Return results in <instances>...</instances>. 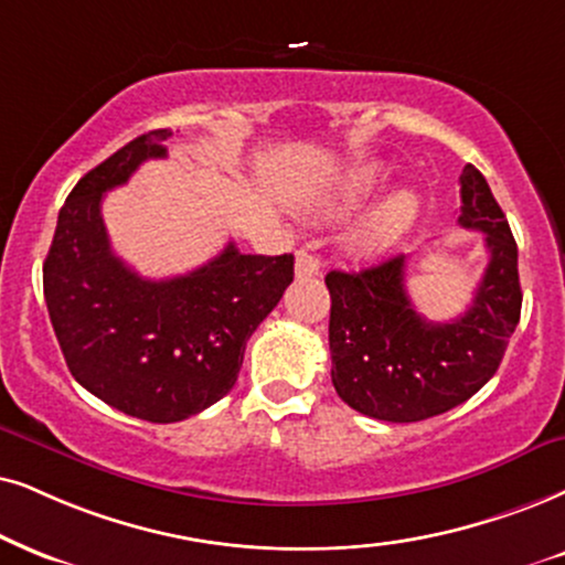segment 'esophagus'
<instances>
[{"label":"esophagus","mask_w":565,"mask_h":565,"mask_svg":"<svg viewBox=\"0 0 565 565\" xmlns=\"http://www.w3.org/2000/svg\"><path fill=\"white\" fill-rule=\"evenodd\" d=\"M320 268H323V263H320L318 255L307 253V249H302V253H297V278H312L320 274Z\"/></svg>","instance_id":"1"}]
</instances>
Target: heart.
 I'll list each match as a JSON object with an SVG mask.
<instances>
[{
  "instance_id": "1",
  "label": "heart",
  "mask_w": 565,
  "mask_h": 565,
  "mask_svg": "<svg viewBox=\"0 0 565 565\" xmlns=\"http://www.w3.org/2000/svg\"><path fill=\"white\" fill-rule=\"evenodd\" d=\"M377 184H381V174H377L375 167H356L341 177L331 195L320 200L318 211L323 216H344V213L354 211L367 195H373ZM417 209L419 203L412 192H396L383 205H377V211H373V216L365 221V226L356 234V245L362 249H377L388 245L398 234L409 230L412 221L417 218Z\"/></svg>"
}]
</instances>
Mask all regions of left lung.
Here are the masks:
<instances>
[{
	"instance_id": "left-lung-1",
	"label": "left lung",
	"mask_w": 565,
	"mask_h": 565,
	"mask_svg": "<svg viewBox=\"0 0 565 565\" xmlns=\"http://www.w3.org/2000/svg\"><path fill=\"white\" fill-rule=\"evenodd\" d=\"M459 182V224L482 232L490 255L463 316L433 323L414 310L404 255L360 274L326 276L333 388L367 417L419 423L463 404L495 375L519 326V249L509 221L472 163Z\"/></svg>"
}]
</instances>
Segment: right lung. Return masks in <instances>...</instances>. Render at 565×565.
Masks as SVG:
<instances>
[{
	"label": "right lung",
	"instance_id": "add662e5",
	"mask_svg": "<svg viewBox=\"0 0 565 565\" xmlns=\"http://www.w3.org/2000/svg\"><path fill=\"white\" fill-rule=\"evenodd\" d=\"M169 130L140 135L90 169L64 200L44 260V297L70 373L114 409L180 423L237 383L247 339L295 278V255H242L230 242L184 276L142 278L111 253L104 192L148 159Z\"/></svg>",
	"mask_w": 565,
	"mask_h": 565
}]
</instances>
